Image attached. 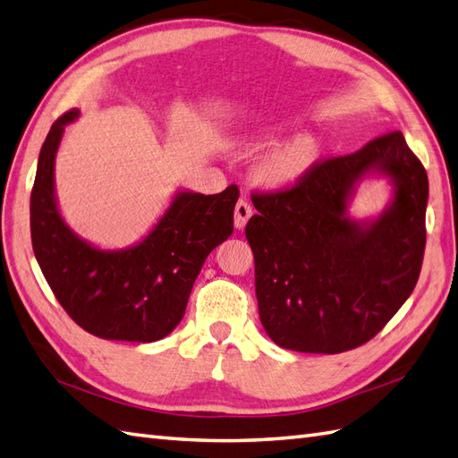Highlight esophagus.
<instances>
[{
	"label": "esophagus",
	"mask_w": 458,
	"mask_h": 458,
	"mask_svg": "<svg viewBox=\"0 0 458 458\" xmlns=\"http://www.w3.org/2000/svg\"><path fill=\"white\" fill-rule=\"evenodd\" d=\"M252 217V208L246 200H239L237 206H234V227L244 229V225L249 224V219Z\"/></svg>",
	"instance_id": "esophagus-1"
}]
</instances>
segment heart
<instances>
[{
	"mask_svg": "<svg viewBox=\"0 0 458 458\" xmlns=\"http://www.w3.org/2000/svg\"><path fill=\"white\" fill-rule=\"evenodd\" d=\"M267 140L269 137L250 134V137H244L242 142L258 146ZM321 154H324V142L314 134H299V137L269 148L256 164L254 177L262 187L271 191L293 189L316 167Z\"/></svg>",
	"mask_w": 458,
	"mask_h": 458,
	"instance_id": "1",
	"label": "heart"
}]
</instances>
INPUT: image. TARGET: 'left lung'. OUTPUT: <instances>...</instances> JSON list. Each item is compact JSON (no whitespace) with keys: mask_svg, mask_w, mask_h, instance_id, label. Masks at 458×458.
<instances>
[{"mask_svg":"<svg viewBox=\"0 0 458 458\" xmlns=\"http://www.w3.org/2000/svg\"><path fill=\"white\" fill-rule=\"evenodd\" d=\"M366 178H387L377 216L350 204ZM244 229L254 254L259 321L289 351L335 354L360 347L416 287L426 246L428 175L403 132L326 159L296 187L254 194Z\"/></svg>","mask_w":458,"mask_h":458,"instance_id":"1","label":"left lung"}]
</instances>
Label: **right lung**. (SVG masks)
<instances>
[{"label": "right lung", "mask_w": 458, "mask_h": 458, "mask_svg": "<svg viewBox=\"0 0 458 458\" xmlns=\"http://www.w3.org/2000/svg\"><path fill=\"white\" fill-rule=\"evenodd\" d=\"M79 115L71 109L59 117L42 144L30 194L34 256L82 329L111 341H159L182 319L208 254L231 237L239 189L177 191L146 237L127 249H100L67 225L55 194V156Z\"/></svg>", "instance_id": "right-lung-1"}]
</instances>
